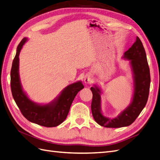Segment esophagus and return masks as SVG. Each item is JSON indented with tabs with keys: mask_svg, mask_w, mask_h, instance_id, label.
<instances>
[{
	"mask_svg": "<svg viewBox=\"0 0 160 160\" xmlns=\"http://www.w3.org/2000/svg\"><path fill=\"white\" fill-rule=\"evenodd\" d=\"M92 77L91 75L88 74V75L85 76V77H84V83L85 84H90L92 83Z\"/></svg>",
	"mask_w": 160,
	"mask_h": 160,
	"instance_id": "obj_1",
	"label": "esophagus"
}]
</instances>
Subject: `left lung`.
I'll return each instance as SVG.
<instances>
[{
	"instance_id": "1",
	"label": "left lung",
	"mask_w": 160,
	"mask_h": 160,
	"mask_svg": "<svg viewBox=\"0 0 160 160\" xmlns=\"http://www.w3.org/2000/svg\"><path fill=\"white\" fill-rule=\"evenodd\" d=\"M130 61L134 80V92L131 103L114 118L103 115L101 109V89L96 85L92 87L91 104L93 118L99 125L106 128H122L131 125L145 108L149 97L151 77L145 50L141 39L136 41L122 57Z\"/></svg>"
}]
</instances>
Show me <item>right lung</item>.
Wrapping results in <instances>:
<instances>
[{"mask_svg":"<svg viewBox=\"0 0 160 160\" xmlns=\"http://www.w3.org/2000/svg\"><path fill=\"white\" fill-rule=\"evenodd\" d=\"M27 41L28 38L25 37L19 42L12 63L11 70L12 96L22 115L29 122L48 128L58 126L67 118L74 98L84 86L80 81L68 85L59 96L46 104H38L31 100L23 90L19 75V55Z\"/></svg>","mask_w":160,"mask_h":160,"instance_id":"add662e5","label":"right lung"}]
</instances>
